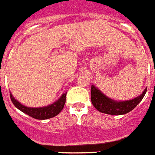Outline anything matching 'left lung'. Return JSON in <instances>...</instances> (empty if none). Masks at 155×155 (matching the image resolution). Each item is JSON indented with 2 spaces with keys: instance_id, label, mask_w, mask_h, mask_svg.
<instances>
[{
  "instance_id": "1",
  "label": "left lung",
  "mask_w": 155,
  "mask_h": 155,
  "mask_svg": "<svg viewBox=\"0 0 155 155\" xmlns=\"http://www.w3.org/2000/svg\"><path fill=\"white\" fill-rule=\"evenodd\" d=\"M146 92L147 87L143 90L142 94L133 99L126 101H115L104 95L94 85H92L91 101L95 108L101 113L111 115H123L132 111L142 101Z\"/></svg>"
}]
</instances>
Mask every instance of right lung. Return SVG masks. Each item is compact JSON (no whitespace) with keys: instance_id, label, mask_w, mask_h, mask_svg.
<instances>
[{"instance_id":"1","label":"right lung","mask_w":155,"mask_h":155,"mask_svg":"<svg viewBox=\"0 0 155 155\" xmlns=\"http://www.w3.org/2000/svg\"><path fill=\"white\" fill-rule=\"evenodd\" d=\"M66 94H67V93H62V96L53 104L41 107H27V106L23 105L16 100L11 93H10V97H11V99H12L13 104L15 105V107L21 111L22 113L29 115V116L36 118V119L43 120V119L53 118L62 110L66 102Z\"/></svg>"}]
</instances>
